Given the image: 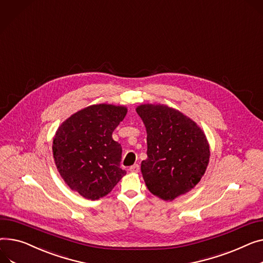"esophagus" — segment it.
I'll return each mask as SVG.
<instances>
[{
    "label": "esophagus",
    "instance_id": "esophagus-1",
    "mask_svg": "<svg viewBox=\"0 0 263 263\" xmlns=\"http://www.w3.org/2000/svg\"><path fill=\"white\" fill-rule=\"evenodd\" d=\"M139 169H141V168H139V165H138V164H135V165H133V166L130 167V171H131V172H138Z\"/></svg>",
    "mask_w": 263,
    "mask_h": 263
}]
</instances>
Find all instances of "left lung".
Returning <instances> with one entry per match:
<instances>
[{
  "mask_svg": "<svg viewBox=\"0 0 263 263\" xmlns=\"http://www.w3.org/2000/svg\"><path fill=\"white\" fill-rule=\"evenodd\" d=\"M147 130V155L141 170L147 188L163 200H173L194 188L209 162V146L195 121L166 106L136 109Z\"/></svg>",
  "mask_w": 263,
  "mask_h": 263,
  "instance_id": "left-lung-1",
  "label": "left lung"
}]
</instances>
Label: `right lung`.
Returning <instances> with one entry per match:
<instances>
[{"mask_svg":"<svg viewBox=\"0 0 263 263\" xmlns=\"http://www.w3.org/2000/svg\"><path fill=\"white\" fill-rule=\"evenodd\" d=\"M127 108L94 104L67 118L52 142L57 169L64 182L83 198L98 200L125 176L120 168L121 146L112 133Z\"/></svg>","mask_w":263,"mask_h":263,"instance_id":"right-lung-1","label":"right lung"}]
</instances>
